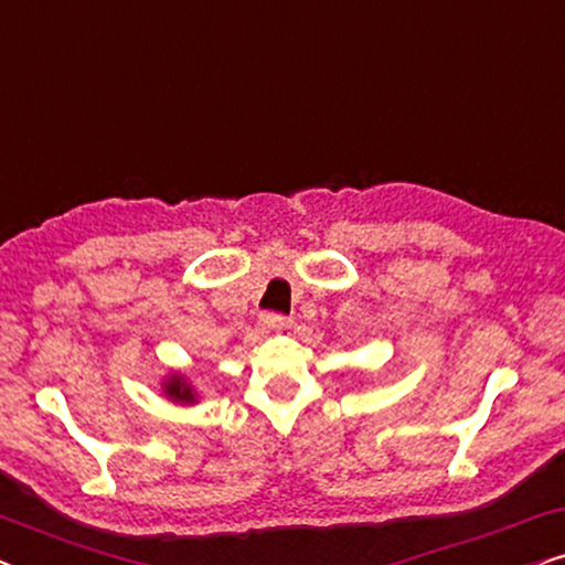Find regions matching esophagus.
Returning <instances> with one entry per match:
<instances>
[{"label": "esophagus", "instance_id": "34e87169", "mask_svg": "<svg viewBox=\"0 0 565 565\" xmlns=\"http://www.w3.org/2000/svg\"><path fill=\"white\" fill-rule=\"evenodd\" d=\"M262 323H265L267 329H285L290 327V319L282 313H262Z\"/></svg>", "mask_w": 565, "mask_h": 565}]
</instances>
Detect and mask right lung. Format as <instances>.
Segmentation results:
<instances>
[{
  "instance_id": "obj_1",
  "label": "right lung",
  "mask_w": 565,
  "mask_h": 565,
  "mask_svg": "<svg viewBox=\"0 0 565 565\" xmlns=\"http://www.w3.org/2000/svg\"><path fill=\"white\" fill-rule=\"evenodd\" d=\"M167 393H169V396H172V398H177V401H192V398H195V396H192L190 385L184 383L182 377H177V375L172 377V381L167 383Z\"/></svg>"
}]
</instances>
